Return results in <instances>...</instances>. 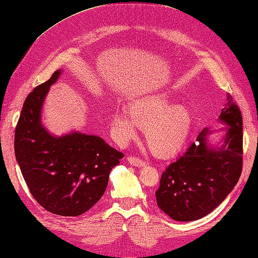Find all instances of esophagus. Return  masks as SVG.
<instances>
[{
	"instance_id": "1",
	"label": "esophagus",
	"mask_w": 258,
	"mask_h": 258,
	"mask_svg": "<svg viewBox=\"0 0 258 258\" xmlns=\"http://www.w3.org/2000/svg\"><path fill=\"white\" fill-rule=\"evenodd\" d=\"M127 161L132 164V166H135V167H144V166H146V162H145L142 159H140V158H137V157H128L127 158Z\"/></svg>"
}]
</instances>
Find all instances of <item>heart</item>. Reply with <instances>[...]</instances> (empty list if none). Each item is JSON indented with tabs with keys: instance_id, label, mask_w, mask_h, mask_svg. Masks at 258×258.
I'll return each instance as SVG.
<instances>
[{
	"instance_id": "1",
	"label": "heart",
	"mask_w": 258,
	"mask_h": 258,
	"mask_svg": "<svg viewBox=\"0 0 258 258\" xmlns=\"http://www.w3.org/2000/svg\"><path fill=\"white\" fill-rule=\"evenodd\" d=\"M173 102V97L164 91L134 99L128 105V114L117 112L112 117L114 134L126 143L135 137L137 125L145 127V138L155 154H176L187 140L193 117L185 104Z\"/></svg>"
}]
</instances>
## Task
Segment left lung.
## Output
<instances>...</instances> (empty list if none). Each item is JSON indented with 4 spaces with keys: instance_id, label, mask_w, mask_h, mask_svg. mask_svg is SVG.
<instances>
[{
    "instance_id": "8db88e82",
    "label": "left lung",
    "mask_w": 258,
    "mask_h": 258,
    "mask_svg": "<svg viewBox=\"0 0 258 258\" xmlns=\"http://www.w3.org/2000/svg\"><path fill=\"white\" fill-rule=\"evenodd\" d=\"M219 121L228 125L221 145H211L204 128L196 142L163 171L156 190L157 205L175 221H194L210 214L224 201L242 172L243 123L230 95Z\"/></svg>"
}]
</instances>
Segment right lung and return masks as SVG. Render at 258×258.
Returning a JSON list of instances; mask_svg holds the SVG:
<instances>
[{"label":"right lung","mask_w":258,"mask_h":258,"mask_svg":"<svg viewBox=\"0 0 258 258\" xmlns=\"http://www.w3.org/2000/svg\"><path fill=\"white\" fill-rule=\"evenodd\" d=\"M62 74L57 70L37 86L24 102L15 130V156L35 200L52 214L79 216L100 200L112 168L123 158L100 136L72 132L54 136L41 123L50 87Z\"/></svg>","instance_id":"add662e5"}]
</instances>
